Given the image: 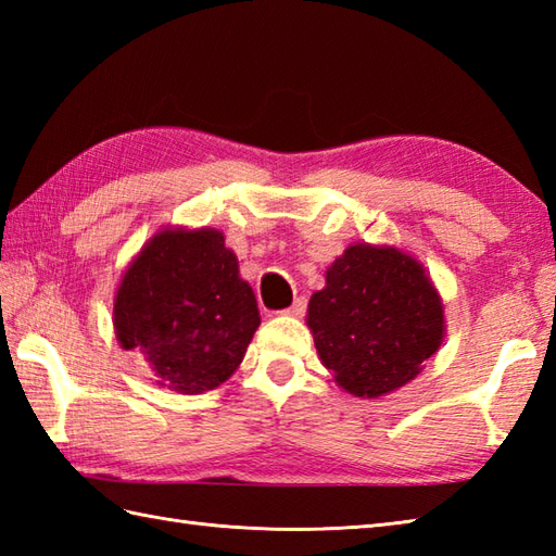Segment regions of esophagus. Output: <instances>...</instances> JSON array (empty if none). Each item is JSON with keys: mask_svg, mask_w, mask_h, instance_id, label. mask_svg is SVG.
<instances>
[{"mask_svg": "<svg viewBox=\"0 0 556 556\" xmlns=\"http://www.w3.org/2000/svg\"><path fill=\"white\" fill-rule=\"evenodd\" d=\"M305 308H308V301H305V299L301 296V299H296V301H293V305H291V308H287V311H281V315H291V317H303V315H305Z\"/></svg>", "mask_w": 556, "mask_h": 556, "instance_id": "1", "label": "esophagus"}]
</instances>
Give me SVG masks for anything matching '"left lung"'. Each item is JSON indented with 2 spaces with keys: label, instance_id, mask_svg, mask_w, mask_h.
<instances>
[{
  "label": "left lung",
  "instance_id": "1",
  "mask_svg": "<svg viewBox=\"0 0 556 556\" xmlns=\"http://www.w3.org/2000/svg\"><path fill=\"white\" fill-rule=\"evenodd\" d=\"M317 356L353 396L404 387L444 339V305L416 257L356 243L327 269L308 303Z\"/></svg>",
  "mask_w": 556,
  "mask_h": 556
}]
</instances>
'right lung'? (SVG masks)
Instances as JSON below:
<instances>
[{
	"label": "right lung",
	"instance_id": "right-lung-1",
	"mask_svg": "<svg viewBox=\"0 0 556 556\" xmlns=\"http://www.w3.org/2000/svg\"><path fill=\"white\" fill-rule=\"evenodd\" d=\"M260 325L255 293L217 229H162L124 271L114 332L162 387L203 394L239 368Z\"/></svg>",
	"mask_w": 556,
	"mask_h": 556
}]
</instances>
